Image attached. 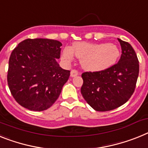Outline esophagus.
<instances>
[{"mask_svg": "<svg viewBox=\"0 0 148 148\" xmlns=\"http://www.w3.org/2000/svg\"><path fill=\"white\" fill-rule=\"evenodd\" d=\"M78 75H79V72L77 71V70H75V69H73V70H71V72H70V76L71 77L77 76Z\"/></svg>", "mask_w": 148, "mask_h": 148, "instance_id": "obj_1", "label": "esophagus"}]
</instances>
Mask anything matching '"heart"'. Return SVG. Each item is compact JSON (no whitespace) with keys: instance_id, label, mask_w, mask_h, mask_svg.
I'll list each match as a JSON object with an SVG mask.
<instances>
[{"instance_id":"heart-1","label":"heart","mask_w":148,"mask_h":148,"mask_svg":"<svg viewBox=\"0 0 148 148\" xmlns=\"http://www.w3.org/2000/svg\"><path fill=\"white\" fill-rule=\"evenodd\" d=\"M74 55L80 59L84 69L91 72L103 71L115 64L120 56V49L114 43H91L86 42H74L72 48H66L62 58L71 62Z\"/></svg>"}]
</instances>
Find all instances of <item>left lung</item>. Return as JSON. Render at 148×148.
<instances>
[{"label":"left lung","mask_w":148,"mask_h":148,"mask_svg":"<svg viewBox=\"0 0 148 148\" xmlns=\"http://www.w3.org/2000/svg\"><path fill=\"white\" fill-rule=\"evenodd\" d=\"M122 49L119 62L103 71L82 73L81 93L96 111L106 112L126 103L134 92L139 64L130 43L118 39Z\"/></svg>","instance_id":"left-lung-1"}]
</instances>
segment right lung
<instances>
[{
    "label": "right lung",
    "mask_w": 148,
    "mask_h": 148,
    "mask_svg": "<svg viewBox=\"0 0 148 148\" xmlns=\"http://www.w3.org/2000/svg\"><path fill=\"white\" fill-rule=\"evenodd\" d=\"M60 42L49 39H27L11 53L7 82L12 97L24 108L35 112L55 103L70 71L62 69Z\"/></svg>",
    "instance_id": "add662e5"
}]
</instances>
